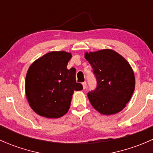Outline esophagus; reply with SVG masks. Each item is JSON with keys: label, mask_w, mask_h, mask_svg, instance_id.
I'll list each match as a JSON object with an SVG mask.
<instances>
[{"label": "esophagus", "mask_w": 153, "mask_h": 153, "mask_svg": "<svg viewBox=\"0 0 153 153\" xmlns=\"http://www.w3.org/2000/svg\"><path fill=\"white\" fill-rule=\"evenodd\" d=\"M82 85H83V88H84V89H86V86H87V84H86V81H84V83H82Z\"/></svg>", "instance_id": "obj_1"}]
</instances>
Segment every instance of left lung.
Masks as SVG:
<instances>
[{"label": "left lung", "instance_id": "obj_1", "mask_svg": "<svg viewBox=\"0 0 153 153\" xmlns=\"http://www.w3.org/2000/svg\"><path fill=\"white\" fill-rule=\"evenodd\" d=\"M84 58L93 69L97 87L88 93L95 109L102 115L121 112L131 99L135 79L130 64L112 49L85 52Z\"/></svg>", "mask_w": 153, "mask_h": 153}]
</instances>
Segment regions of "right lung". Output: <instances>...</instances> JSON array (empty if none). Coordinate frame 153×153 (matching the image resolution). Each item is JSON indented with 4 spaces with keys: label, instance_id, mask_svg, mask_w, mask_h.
Here are the masks:
<instances>
[{
    "label": "right lung",
    "instance_id": "obj_1",
    "mask_svg": "<svg viewBox=\"0 0 153 153\" xmlns=\"http://www.w3.org/2000/svg\"><path fill=\"white\" fill-rule=\"evenodd\" d=\"M72 54L52 51L35 60L29 67L25 92L32 110L47 118H61L70 107L74 91L83 86L76 83L75 68L68 69Z\"/></svg>",
    "mask_w": 153,
    "mask_h": 153
}]
</instances>
